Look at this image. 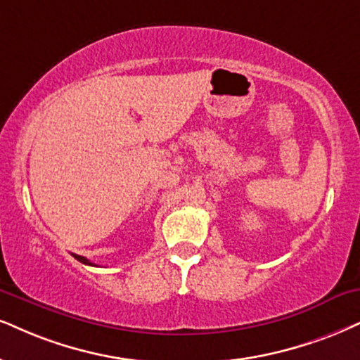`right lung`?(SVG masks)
<instances>
[{
	"label": "right lung",
	"mask_w": 360,
	"mask_h": 360,
	"mask_svg": "<svg viewBox=\"0 0 360 360\" xmlns=\"http://www.w3.org/2000/svg\"><path fill=\"white\" fill-rule=\"evenodd\" d=\"M72 255H73V257H75V259H77L78 262H82V264H86V265H93L90 260H88V259H85V257H82V255H77V254H72Z\"/></svg>",
	"instance_id": "1"
}]
</instances>
